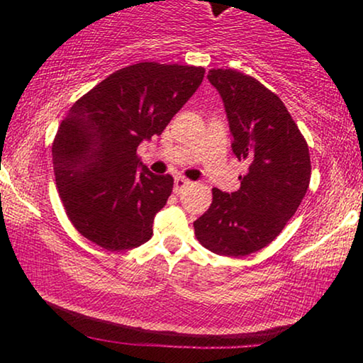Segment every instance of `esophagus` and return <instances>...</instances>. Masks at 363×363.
<instances>
[{
	"instance_id": "obj_1",
	"label": "esophagus",
	"mask_w": 363,
	"mask_h": 363,
	"mask_svg": "<svg viewBox=\"0 0 363 363\" xmlns=\"http://www.w3.org/2000/svg\"><path fill=\"white\" fill-rule=\"evenodd\" d=\"M188 185H191L190 180H186V178H183V177H177L175 178V188H173V191L182 193Z\"/></svg>"
}]
</instances>
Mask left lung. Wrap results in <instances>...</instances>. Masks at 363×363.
<instances>
[{
  "label": "left lung",
  "mask_w": 363,
  "mask_h": 363,
  "mask_svg": "<svg viewBox=\"0 0 363 363\" xmlns=\"http://www.w3.org/2000/svg\"><path fill=\"white\" fill-rule=\"evenodd\" d=\"M208 81L225 102L233 153L250 163L238 191L213 188L193 223L196 240L216 255L246 256L276 240L311 182L309 147L279 97L235 69H211Z\"/></svg>",
  "instance_id": "8db88e82"
}]
</instances>
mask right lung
Wrapping results in <instances>:
<instances>
[{
  "label": "right lung",
  "mask_w": 363,
  "mask_h": 363,
  "mask_svg": "<svg viewBox=\"0 0 363 363\" xmlns=\"http://www.w3.org/2000/svg\"><path fill=\"white\" fill-rule=\"evenodd\" d=\"M203 77V67L132 64L69 108L54 137L52 163L64 210L84 238L108 251L150 240L173 177L153 175L137 147L160 135Z\"/></svg>",
  "instance_id": "right-lung-1"
}]
</instances>
